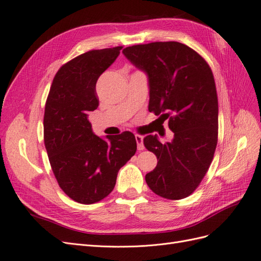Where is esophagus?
I'll list each match as a JSON object with an SVG mask.
<instances>
[{"label": "esophagus", "mask_w": 261, "mask_h": 261, "mask_svg": "<svg viewBox=\"0 0 261 261\" xmlns=\"http://www.w3.org/2000/svg\"><path fill=\"white\" fill-rule=\"evenodd\" d=\"M135 139H136L138 150H144V149H145V146H144V137L140 136V135H135Z\"/></svg>", "instance_id": "esophagus-1"}]
</instances>
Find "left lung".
<instances>
[{"label":"left lung","mask_w":261,"mask_h":261,"mask_svg":"<svg viewBox=\"0 0 261 261\" xmlns=\"http://www.w3.org/2000/svg\"><path fill=\"white\" fill-rule=\"evenodd\" d=\"M123 54L148 77L149 112L169 118L170 143L158 135L144 145L158 158L146 175L151 191L167 199H183L198 187L210 167L218 143V97L211 68L189 46L151 42L127 46ZM159 117V118H160Z\"/></svg>","instance_id":"1"}]
</instances>
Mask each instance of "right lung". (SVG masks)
<instances>
[{
	"label": "right lung",
	"mask_w": 261,
	"mask_h": 261,
	"mask_svg": "<svg viewBox=\"0 0 261 261\" xmlns=\"http://www.w3.org/2000/svg\"><path fill=\"white\" fill-rule=\"evenodd\" d=\"M121 50H91L69 61L55 75L46 99L44 145L52 171L62 191L85 204L113 191L118 171L137 150L133 133L101 138L88 120V113L99 106L98 78Z\"/></svg>",
	"instance_id": "add662e5"
}]
</instances>
